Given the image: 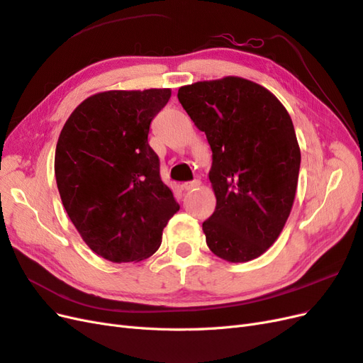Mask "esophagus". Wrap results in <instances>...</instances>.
Masks as SVG:
<instances>
[{
  "label": "esophagus",
  "instance_id": "esophagus-1",
  "mask_svg": "<svg viewBox=\"0 0 363 363\" xmlns=\"http://www.w3.org/2000/svg\"><path fill=\"white\" fill-rule=\"evenodd\" d=\"M199 186H200L199 180H192V182H188V183H183V189L184 191H192L195 188H199Z\"/></svg>",
  "mask_w": 363,
  "mask_h": 363
}]
</instances>
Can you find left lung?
<instances>
[{
    "mask_svg": "<svg viewBox=\"0 0 363 363\" xmlns=\"http://www.w3.org/2000/svg\"><path fill=\"white\" fill-rule=\"evenodd\" d=\"M177 96L212 150L216 207L203 223L207 247L227 262L256 259L294 204L301 155L292 119L276 95L240 77L182 86Z\"/></svg>",
    "mask_w": 363,
    "mask_h": 363,
    "instance_id": "1",
    "label": "left lung"
}]
</instances>
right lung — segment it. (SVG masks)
Masks as SVG:
<instances>
[{
    "label": "right lung",
    "mask_w": 363,
    "mask_h": 363,
    "mask_svg": "<svg viewBox=\"0 0 363 363\" xmlns=\"http://www.w3.org/2000/svg\"><path fill=\"white\" fill-rule=\"evenodd\" d=\"M169 98L171 89L95 94L60 131L54 172L63 207L86 245L111 262L155 255L180 208L148 144Z\"/></svg>",
    "instance_id": "right-lung-1"
}]
</instances>
